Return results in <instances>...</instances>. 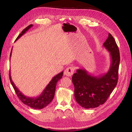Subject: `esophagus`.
<instances>
[{
	"instance_id": "34e87169",
	"label": "esophagus",
	"mask_w": 132,
	"mask_h": 132,
	"mask_svg": "<svg viewBox=\"0 0 132 132\" xmlns=\"http://www.w3.org/2000/svg\"><path fill=\"white\" fill-rule=\"evenodd\" d=\"M74 68L72 67H67L64 71V74L67 77H71V76L74 74Z\"/></svg>"
}]
</instances>
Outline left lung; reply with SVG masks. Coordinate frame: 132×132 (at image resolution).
I'll return each mask as SVG.
<instances>
[{
	"instance_id": "left-lung-1",
	"label": "left lung",
	"mask_w": 132,
	"mask_h": 132,
	"mask_svg": "<svg viewBox=\"0 0 132 132\" xmlns=\"http://www.w3.org/2000/svg\"><path fill=\"white\" fill-rule=\"evenodd\" d=\"M103 46L110 52L111 57V65L106 73L95 77L84 69H78L72 77L76 101L86 109H93L103 104L113 92L118 80L119 50L111 34H109Z\"/></svg>"
}]
</instances>
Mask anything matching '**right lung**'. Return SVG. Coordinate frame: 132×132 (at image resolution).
Returning <instances> with one entry per match:
<instances>
[{
    "instance_id": "right-lung-1",
    "label": "right lung",
    "mask_w": 132,
    "mask_h": 132,
    "mask_svg": "<svg viewBox=\"0 0 132 132\" xmlns=\"http://www.w3.org/2000/svg\"><path fill=\"white\" fill-rule=\"evenodd\" d=\"M32 26V24H30L29 26L26 27L25 29H24L18 36L16 39H15V41L17 40L20 37H21ZM11 53L12 51L10 54V58L11 56ZM62 75H63V72H61V73L58 74L57 75H55V77H54L51 80V81L49 82V84L47 85V86L44 89L43 92L41 93V94L39 96L37 97H27L24 95L19 90V89L16 88V86L14 85V82L12 80L10 71L9 73V78L11 84L14 89L18 97L21 100V101L23 104H24L29 106V107L33 108L34 109H42L49 104L53 99L57 84L58 81L62 78Z\"/></svg>"
}]
</instances>
